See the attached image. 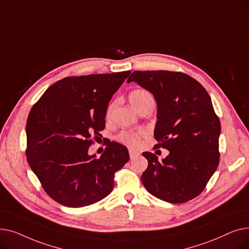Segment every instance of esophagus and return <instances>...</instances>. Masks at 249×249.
I'll list each match as a JSON object with an SVG mask.
<instances>
[{"label":"esophagus","instance_id":"1","mask_svg":"<svg viewBox=\"0 0 249 249\" xmlns=\"http://www.w3.org/2000/svg\"><path fill=\"white\" fill-rule=\"evenodd\" d=\"M129 155H130V159L131 160H134L136 158H138V156L140 155L139 152L135 151V150H132V149H129Z\"/></svg>","mask_w":249,"mask_h":249}]
</instances>
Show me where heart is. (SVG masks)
<instances>
[{
	"label": "heart",
	"instance_id": "1",
	"mask_svg": "<svg viewBox=\"0 0 249 249\" xmlns=\"http://www.w3.org/2000/svg\"><path fill=\"white\" fill-rule=\"evenodd\" d=\"M148 99H151L150 94L145 89H134L129 95V100L131 102L132 106L137 110L141 105L147 101ZM114 107V104H110L109 107L107 109V116H110L112 110ZM143 135V132H132V131H128V132H122L119 135L120 141L125 143L126 145L130 147H137L140 143V137Z\"/></svg>",
	"mask_w": 249,
	"mask_h": 249
}]
</instances>
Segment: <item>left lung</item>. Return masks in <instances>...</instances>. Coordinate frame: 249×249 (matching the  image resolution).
Listing matches in <instances>:
<instances>
[{
	"label": "left lung",
	"instance_id": "1",
	"mask_svg": "<svg viewBox=\"0 0 249 249\" xmlns=\"http://www.w3.org/2000/svg\"><path fill=\"white\" fill-rule=\"evenodd\" d=\"M135 82L158 104L154 127L156 147L169 151L165 159L143 152L148 160L141 180L155 198L185 203L202 193L219 163L221 125L210 96L195 78L167 71H133Z\"/></svg>",
	"mask_w": 249,
	"mask_h": 249
}]
</instances>
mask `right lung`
I'll return each instance as SVG.
<instances>
[{
  "label": "right lung",
  "mask_w": 249,
  "mask_h": 249,
  "mask_svg": "<svg viewBox=\"0 0 249 249\" xmlns=\"http://www.w3.org/2000/svg\"><path fill=\"white\" fill-rule=\"evenodd\" d=\"M130 71L65 77L49 87L31 109L27 124L28 163L57 203L80 208L112 192L114 174L128 160L127 147L109 142L97 159L90 137L105 128L110 100Z\"/></svg>",
  "instance_id": "right-lung-1"
}]
</instances>
